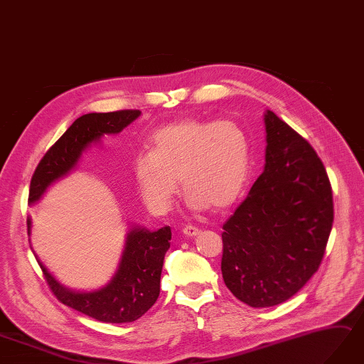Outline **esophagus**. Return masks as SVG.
<instances>
[{
	"mask_svg": "<svg viewBox=\"0 0 364 364\" xmlns=\"http://www.w3.org/2000/svg\"><path fill=\"white\" fill-rule=\"evenodd\" d=\"M200 231L196 228V227H191V225H188V227H185L183 230H182V234L185 235V237H196V235H198Z\"/></svg>",
	"mask_w": 364,
	"mask_h": 364,
	"instance_id": "1",
	"label": "esophagus"
}]
</instances>
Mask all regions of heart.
<instances>
[{
  "mask_svg": "<svg viewBox=\"0 0 364 364\" xmlns=\"http://www.w3.org/2000/svg\"><path fill=\"white\" fill-rule=\"evenodd\" d=\"M251 164V139L239 122L188 117L150 137L149 153L133 161V178L154 213L170 211L181 183L193 211L225 210L247 188Z\"/></svg>",
  "mask_w": 364,
  "mask_h": 364,
  "instance_id": "obj_1",
  "label": "heart"
}]
</instances>
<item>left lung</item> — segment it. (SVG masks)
<instances>
[{
  "mask_svg": "<svg viewBox=\"0 0 364 364\" xmlns=\"http://www.w3.org/2000/svg\"><path fill=\"white\" fill-rule=\"evenodd\" d=\"M264 168L223 223L222 276L252 308L291 299L318 269L333 222L325 166L306 139L264 112Z\"/></svg>",
  "mask_w": 364,
  "mask_h": 364,
  "instance_id": "obj_1",
  "label": "left lung"
}]
</instances>
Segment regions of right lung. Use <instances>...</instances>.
I'll return each mask as SVG.
<instances>
[{
  "label": "right lung",
  "instance_id": "1",
  "mask_svg": "<svg viewBox=\"0 0 364 364\" xmlns=\"http://www.w3.org/2000/svg\"><path fill=\"white\" fill-rule=\"evenodd\" d=\"M139 116V110H121L87 113L77 117L38 164L31 182L28 203H38L53 183L70 174L85 150L101 144L105 134H119ZM31 231L32 219H27L28 235ZM170 227L151 231L133 225L127 232L114 276L104 287L90 291L64 287L43 262L36 260L52 292L67 306L104 323H132L142 317L159 297L164 257L170 248Z\"/></svg>",
  "mask_w": 364,
  "mask_h": 364
}]
</instances>
